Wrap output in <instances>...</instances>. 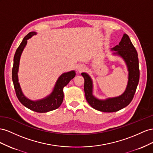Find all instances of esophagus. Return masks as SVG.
<instances>
[{
    "label": "esophagus",
    "instance_id": "1",
    "mask_svg": "<svg viewBox=\"0 0 153 153\" xmlns=\"http://www.w3.org/2000/svg\"><path fill=\"white\" fill-rule=\"evenodd\" d=\"M77 69H78V71H84V70L85 69V65H79V66L78 67Z\"/></svg>",
    "mask_w": 153,
    "mask_h": 153
}]
</instances>
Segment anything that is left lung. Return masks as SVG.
<instances>
[{
    "label": "left lung",
    "mask_w": 153,
    "mask_h": 153,
    "mask_svg": "<svg viewBox=\"0 0 153 153\" xmlns=\"http://www.w3.org/2000/svg\"><path fill=\"white\" fill-rule=\"evenodd\" d=\"M113 55L119 56L127 66L128 81L124 92L119 96L99 99L93 94V81L90 76L85 72L81 73L85 79L84 90L87 102L93 108L103 112H115L127 106L134 97L140 77L137 52L126 34H124L119 45L111 49Z\"/></svg>",
    "instance_id": "8db88e82"
}]
</instances>
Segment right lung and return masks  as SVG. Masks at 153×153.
I'll return each instance as SVG.
<instances>
[{
	"instance_id": "obj_1",
	"label": "right lung",
	"mask_w": 153,
	"mask_h": 153,
	"mask_svg": "<svg viewBox=\"0 0 153 153\" xmlns=\"http://www.w3.org/2000/svg\"><path fill=\"white\" fill-rule=\"evenodd\" d=\"M35 34H36V32H30L27 34L24 38L18 49H16L13 59V67L12 69V79L13 82L17 97H18L19 101L24 106L29 108L30 110L38 113H46L54 110L61 106L63 101V88L75 77L76 72L75 71H71L68 72L63 73L58 77V80L56 81L53 90L45 97L36 100V101H33V100H30L27 97H25L22 92L19 82L18 72L20 59L22 53L24 48L27 45V40Z\"/></svg>"
}]
</instances>
